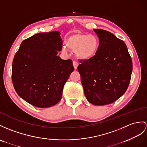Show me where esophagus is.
<instances>
[{
    "mask_svg": "<svg viewBox=\"0 0 147 147\" xmlns=\"http://www.w3.org/2000/svg\"><path fill=\"white\" fill-rule=\"evenodd\" d=\"M78 63L76 61H73V65L74 67V69H77V67H78Z\"/></svg>",
    "mask_w": 147,
    "mask_h": 147,
    "instance_id": "1",
    "label": "esophagus"
}]
</instances>
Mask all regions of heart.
I'll return each instance as SVG.
<instances>
[{
    "label": "heart",
    "mask_w": 147,
    "mask_h": 147,
    "mask_svg": "<svg viewBox=\"0 0 147 147\" xmlns=\"http://www.w3.org/2000/svg\"><path fill=\"white\" fill-rule=\"evenodd\" d=\"M98 38L94 35L78 33L70 35L65 41L68 49L75 51L78 59L88 60L96 54L99 48ZM65 47H63V50Z\"/></svg>",
    "instance_id": "b5f03b06"
}]
</instances>
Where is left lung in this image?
I'll list each match as a JSON object with an SVG mask.
<instances>
[{
    "mask_svg": "<svg viewBox=\"0 0 147 147\" xmlns=\"http://www.w3.org/2000/svg\"><path fill=\"white\" fill-rule=\"evenodd\" d=\"M94 30L99 38L98 51L92 59L79 61L77 69L87 100L104 105L116 101L127 90L132 61L123 40L109 31Z\"/></svg>",
    "mask_w": 147,
    "mask_h": 147,
    "instance_id": "1",
    "label": "left lung"
}]
</instances>
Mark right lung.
I'll use <instances>...</instances> for the list:
<instances>
[{
	"label": "right lung",
	"mask_w": 147,
	"mask_h": 147,
	"mask_svg": "<svg viewBox=\"0 0 147 147\" xmlns=\"http://www.w3.org/2000/svg\"><path fill=\"white\" fill-rule=\"evenodd\" d=\"M60 35L58 31L34 35L21 43L13 60L12 80L17 94L39 108L60 102L74 70L71 60L57 55L62 49Z\"/></svg>",
	"instance_id": "add662e5"
}]
</instances>
